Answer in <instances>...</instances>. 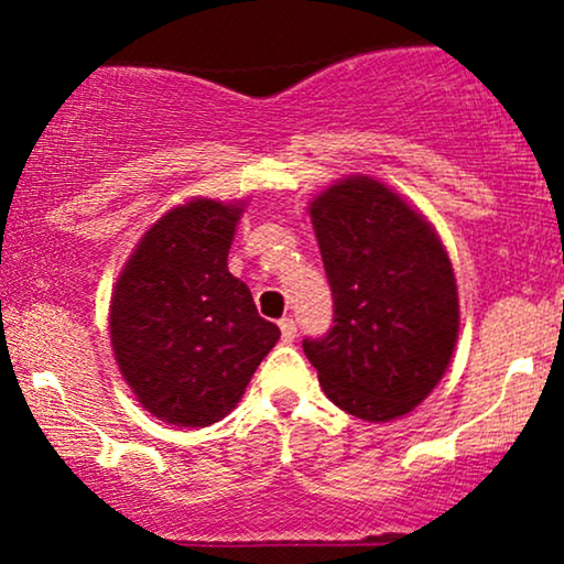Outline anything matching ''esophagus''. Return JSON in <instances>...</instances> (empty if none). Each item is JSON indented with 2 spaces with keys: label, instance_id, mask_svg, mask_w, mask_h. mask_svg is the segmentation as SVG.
Returning <instances> with one entry per match:
<instances>
[{
  "label": "esophagus",
  "instance_id": "esophagus-1",
  "mask_svg": "<svg viewBox=\"0 0 564 564\" xmlns=\"http://www.w3.org/2000/svg\"><path fill=\"white\" fill-rule=\"evenodd\" d=\"M278 326H281L283 341H294L296 339V321L294 318H281V321H278Z\"/></svg>",
  "mask_w": 564,
  "mask_h": 564
}]
</instances>
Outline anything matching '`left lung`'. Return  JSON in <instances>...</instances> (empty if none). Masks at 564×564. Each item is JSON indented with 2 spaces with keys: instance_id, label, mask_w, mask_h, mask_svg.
I'll use <instances>...</instances> for the list:
<instances>
[{
  "instance_id": "left-lung-1",
  "label": "left lung",
  "mask_w": 564,
  "mask_h": 564,
  "mask_svg": "<svg viewBox=\"0 0 564 564\" xmlns=\"http://www.w3.org/2000/svg\"><path fill=\"white\" fill-rule=\"evenodd\" d=\"M334 296V326L304 355L328 400L390 422L435 390L456 347V278L422 215L387 185L352 177L310 206Z\"/></svg>"
}]
</instances>
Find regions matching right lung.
<instances>
[{"label": "right lung", "mask_w": 564, "mask_h": 564, "mask_svg": "<svg viewBox=\"0 0 564 564\" xmlns=\"http://www.w3.org/2000/svg\"><path fill=\"white\" fill-rule=\"evenodd\" d=\"M238 217V206L206 198L177 206L145 232L116 283V360L142 408L170 424L228 416L281 336L228 273Z\"/></svg>", "instance_id": "1"}]
</instances>
